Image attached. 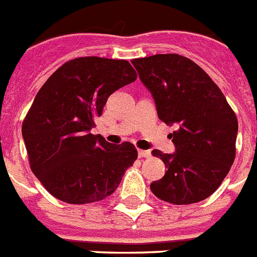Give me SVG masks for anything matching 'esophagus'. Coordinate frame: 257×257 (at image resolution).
<instances>
[{
    "instance_id": "1",
    "label": "esophagus",
    "mask_w": 257,
    "mask_h": 257,
    "mask_svg": "<svg viewBox=\"0 0 257 257\" xmlns=\"http://www.w3.org/2000/svg\"><path fill=\"white\" fill-rule=\"evenodd\" d=\"M150 155V150H138V158H149Z\"/></svg>"
}]
</instances>
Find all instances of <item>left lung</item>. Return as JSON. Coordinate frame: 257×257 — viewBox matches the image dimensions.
<instances>
[{"mask_svg": "<svg viewBox=\"0 0 257 257\" xmlns=\"http://www.w3.org/2000/svg\"><path fill=\"white\" fill-rule=\"evenodd\" d=\"M158 116L172 133L176 151L160 158L167 172L150 185L154 195L172 204H191L217 190L235 158L238 120L215 82L189 58L156 54L133 59Z\"/></svg>", "mask_w": 257, "mask_h": 257, "instance_id": "obj_1", "label": "left lung"}]
</instances>
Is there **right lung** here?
<instances>
[{
    "mask_svg": "<svg viewBox=\"0 0 257 257\" xmlns=\"http://www.w3.org/2000/svg\"><path fill=\"white\" fill-rule=\"evenodd\" d=\"M137 79L128 61L98 57L66 62L40 89L22 126L31 169L62 202H99L137 159L131 142L91 135L113 91Z\"/></svg>",
    "mask_w": 257,
    "mask_h": 257,
    "instance_id": "1",
    "label": "right lung"
}]
</instances>
